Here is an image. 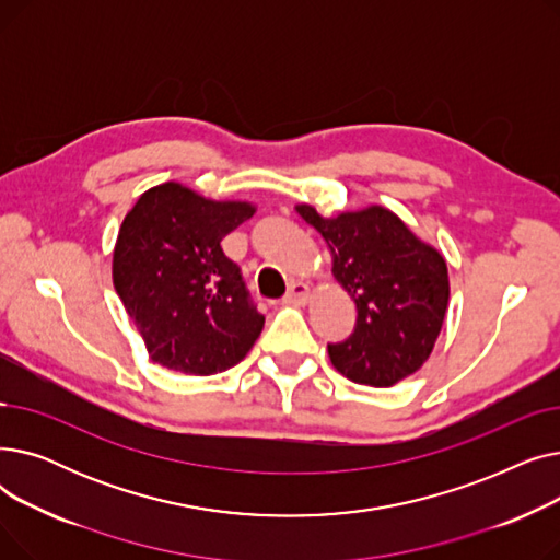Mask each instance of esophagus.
<instances>
[{
  "instance_id": "obj_1",
  "label": "esophagus",
  "mask_w": 560,
  "mask_h": 560,
  "mask_svg": "<svg viewBox=\"0 0 560 560\" xmlns=\"http://www.w3.org/2000/svg\"><path fill=\"white\" fill-rule=\"evenodd\" d=\"M308 298H311V288L306 283H302V281H295V283L290 285L283 302L290 304V306H302V304L308 302Z\"/></svg>"
}]
</instances>
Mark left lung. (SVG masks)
Listing matches in <instances>:
<instances>
[{
    "instance_id": "left-lung-1",
    "label": "left lung",
    "mask_w": 560,
    "mask_h": 560,
    "mask_svg": "<svg viewBox=\"0 0 560 560\" xmlns=\"http://www.w3.org/2000/svg\"><path fill=\"white\" fill-rule=\"evenodd\" d=\"M331 254V275L357 304V329L329 345L334 368L357 384L390 388L418 372L443 329L450 306L445 256L386 206L322 215L298 203Z\"/></svg>"
}]
</instances>
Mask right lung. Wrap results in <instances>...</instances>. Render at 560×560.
<instances>
[{"mask_svg": "<svg viewBox=\"0 0 560 560\" xmlns=\"http://www.w3.org/2000/svg\"><path fill=\"white\" fill-rule=\"evenodd\" d=\"M254 213L252 201L211 199L165 182L144 190L125 215L113 285L154 363L209 376L254 347L265 317L220 245Z\"/></svg>", "mask_w": 560, "mask_h": 560, "instance_id": "right-lung-1", "label": "right lung"}]
</instances>
